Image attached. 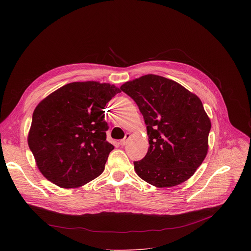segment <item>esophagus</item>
I'll use <instances>...</instances> for the list:
<instances>
[{
    "mask_svg": "<svg viewBox=\"0 0 251 251\" xmlns=\"http://www.w3.org/2000/svg\"><path fill=\"white\" fill-rule=\"evenodd\" d=\"M130 134L129 133H126V135H125V138L124 139H122V140H120V142H119V144L121 145V146H125V144L127 143V141L129 140V138H130Z\"/></svg>",
    "mask_w": 251,
    "mask_h": 251,
    "instance_id": "obj_1",
    "label": "esophagus"
}]
</instances>
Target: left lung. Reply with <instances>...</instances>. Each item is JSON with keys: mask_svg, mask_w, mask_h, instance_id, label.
Listing matches in <instances>:
<instances>
[{"mask_svg": "<svg viewBox=\"0 0 251 251\" xmlns=\"http://www.w3.org/2000/svg\"><path fill=\"white\" fill-rule=\"evenodd\" d=\"M120 89L138 105L149 136L146 156L134 162L137 175L158 188L190 178L204 160L210 120L201 99L181 84L148 75Z\"/></svg>", "mask_w": 251, "mask_h": 251, "instance_id": "1", "label": "left lung"}]
</instances>
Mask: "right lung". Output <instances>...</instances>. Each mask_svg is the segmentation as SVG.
Returning <instances> with one entry per match:
<instances>
[{
    "label": "right lung",
    "instance_id": "add662e5",
    "mask_svg": "<svg viewBox=\"0 0 251 251\" xmlns=\"http://www.w3.org/2000/svg\"><path fill=\"white\" fill-rule=\"evenodd\" d=\"M120 89L96 81L68 83L33 111L27 143L41 173L60 188H78L103 171L113 145L104 108Z\"/></svg>",
    "mask_w": 251,
    "mask_h": 251
}]
</instances>
